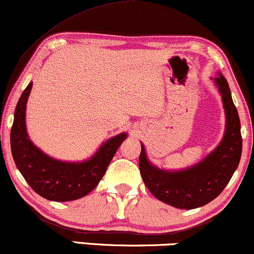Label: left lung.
I'll return each mask as SVG.
<instances>
[{"label":"left lung","instance_id":"left-lung-1","mask_svg":"<svg viewBox=\"0 0 254 254\" xmlns=\"http://www.w3.org/2000/svg\"><path fill=\"white\" fill-rule=\"evenodd\" d=\"M223 99L226 127L221 142L199 164L181 171H164L152 165L141 145L139 168L142 180L156 199L177 208L201 207L223 192L239 165L243 151L240 120L224 75L214 77Z\"/></svg>","mask_w":254,"mask_h":254}]
</instances>
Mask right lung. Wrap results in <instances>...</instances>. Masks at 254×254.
I'll use <instances>...</instances> for the list:
<instances>
[{
  "mask_svg": "<svg viewBox=\"0 0 254 254\" xmlns=\"http://www.w3.org/2000/svg\"><path fill=\"white\" fill-rule=\"evenodd\" d=\"M33 82L18 100L10 132L11 154L15 165L39 195L52 201H71L87 195L98 186L109 162L127 137L121 133L103 142L88 160L65 162L47 155L30 141L26 129V103Z\"/></svg>",
  "mask_w": 254,
  "mask_h": 254,
  "instance_id": "obj_1",
  "label": "right lung"
}]
</instances>
